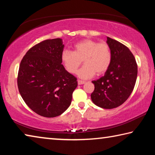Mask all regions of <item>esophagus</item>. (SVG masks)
Here are the masks:
<instances>
[{
	"instance_id": "esophagus-1",
	"label": "esophagus",
	"mask_w": 155,
	"mask_h": 155,
	"mask_svg": "<svg viewBox=\"0 0 155 155\" xmlns=\"http://www.w3.org/2000/svg\"><path fill=\"white\" fill-rule=\"evenodd\" d=\"M78 84V85H82V84H84L85 83V81H81V80H78L77 81Z\"/></svg>"
}]
</instances>
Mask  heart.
Wrapping results in <instances>:
<instances>
[{
	"label": "heart",
	"mask_w": 155,
	"mask_h": 155,
	"mask_svg": "<svg viewBox=\"0 0 155 155\" xmlns=\"http://www.w3.org/2000/svg\"><path fill=\"white\" fill-rule=\"evenodd\" d=\"M111 51L105 42L83 40L75 44L74 51L64 50L61 60L65 70L71 74L77 72L82 60L83 66L78 70V75L83 79H87L94 75H101L106 72L111 63Z\"/></svg>",
	"instance_id": "heart-1"
}]
</instances>
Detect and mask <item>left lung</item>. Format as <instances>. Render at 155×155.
Returning <instances> with one entry per match:
<instances>
[{
    "label": "left lung",
    "instance_id": "left-lung-1",
    "mask_svg": "<svg viewBox=\"0 0 155 155\" xmlns=\"http://www.w3.org/2000/svg\"><path fill=\"white\" fill-rule=\"evenodd\" d=\"M107 43L111 51V63L103 77L92 81L94 90L91 98L96 105L110 109L121 105L132 93L137 65L134 55L124 44L109 37Z\"/></svg>",
    "mask_w": 155,
    "mask_h": 155
}]
</instances>
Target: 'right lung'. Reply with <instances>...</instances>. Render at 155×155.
Segmentation results:
<instances>
[{
  "label": "right lung",
  "mask_w": 155,
  "mask_h": 155,
  "mask_svg": "<svg viewBox=\"0 0 155 155\" xmlns=\"http://www.w3.org/2000/svg\"><path fill=\"white\" fill-rule=\"evenodd\" d=\"M60 38L46 40L31 48L20 62L18 87L27 106L37 114L54 117L71 104L77 78L65 70Z\"/></svg>",
  "instance_id": "obj_1"
}]
</instances>
